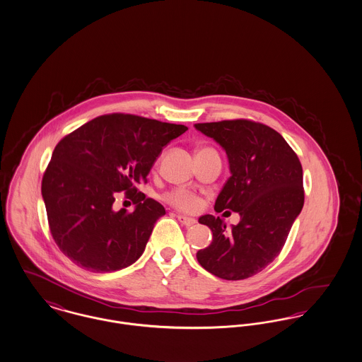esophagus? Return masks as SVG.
I'll list each match as a JSON object with an SVG mask.
<instances>
[{"mask_svg":"<svg viewBox=\"0 0 362 362\" xmlns=\"http://www.w3.org/2000/svg\"><path fill=\"white\" fill-rule=\"evenodd\" d=\"M177 218H178V221H180V223L182 225V226H187V228H189V226H193L194 223H196V221L193 219V218H189V216H185V215H177Z\"/></svg>","mask_w":362,"mask_h":362,"instance_id":"1","label":"esophagus"}]
</instances>
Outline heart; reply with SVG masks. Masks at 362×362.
<instances>
[{
  "label": "heart",
  "instance_id": "1",
  "mask_svg": "<svg viewBox=\"0 0 362 362\" xmlns=\"http://www.w3.org/2000/svg\"><path fill=\"white\" fill-rule=\"evenodd\" d=\"M165 200L173 207L185 212H193L200 209L202 206L200 197L196 193L184 188L170 190L169 193L165 194Z\"/></svg>",
  "mask_w": 362,
  "mask_h": 362
}]
</instances>
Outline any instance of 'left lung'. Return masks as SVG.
Returning a JSON list of instances; mask_svg holds the SVG:
<instances>
[{
  "label": "left lung",
  "instance_id": "obj_1",
  "mask_svg": "<svg viewBox=\"0 0 362 362\" xmlns=\"http://www.w3.org/2000/svg\"><path fill=\"white\" fill-rule=\"evenodd\" d=\"M228 153L230 178L215 211L231 209L241 221L228 230L223 219L203 215L212 243L196 253L204 269L226 281L247 279L281 253L304 206L303 166L285 139L264 124L225 119L194 124Z\"/></svg>",
  "mask_w": 362,
  "mask_h": 362
}]
</instances>
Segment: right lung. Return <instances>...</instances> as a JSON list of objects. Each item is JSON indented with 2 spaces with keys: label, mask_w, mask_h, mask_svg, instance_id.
<instances>
[{
  "label": "right lung",
  "mask_w": 362,
  "mask_h": 362,
  "mask_svg": "<svg viewBox=\"0 0 362 362\" xmlns=\"http://www.w3.org/2000/svg\"><path fill=\"white\" fill-rule=\"evenodd\" d=\"M188 131L140 115H99L58 141L42 178V196L53 240L75 264L112 272L141 256L162 204L136 188L162 148ZM117 191L136 204L112 211Z\"/></svg>",
  "instance_id": "add662e5"
}]
</instances>
